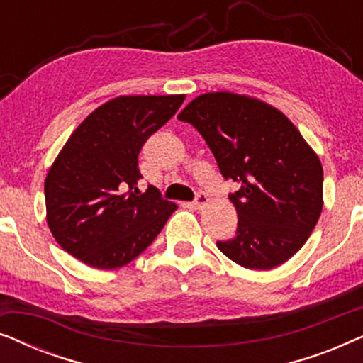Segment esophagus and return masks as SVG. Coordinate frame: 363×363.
<instances>
[{
    "label": "esophagus",
    "instance_id": "1",
    "mask_svg": "<svg viewBox=\"0 0 363 363\" xmlns=\"http://www.w3.org/2000/svg\"><path fill=\"white\" fill-rule=\"evenodd\" d=\"M208 200H210V198H208L206 193H201V191H200V193H198V195H196L195 201L191 203V205H193V208H195V210H201V208L205 206L206 203H208Z\"/></svg>",
    "mask_w": 363,
    "mask_h": 363
}]
</instances>
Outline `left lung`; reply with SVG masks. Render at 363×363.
Instances as JSON below:
<instances>
[{"label": "left lung", "instance_id": "1", "mask_svg": "<svg viewBox=\"0 0 363 363\" xmlns=\"http://www.w3.org/2000/svg\"><path fill=\"white\" fill-rule=\"evenodd\" d=\"M210 147L221 175L240 183L230 200L236 236L218 250L246 269H272L309 240L322 213L324 172L294 123L259 99L201 94L178 113Z\"/></svg>", "mask_w": 363, "mask_h": 363}]
</instances>
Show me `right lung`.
<instances>
[{"label":"right lung","mask_w":363,"mask_h":363,"mask_svg":"<svg viewBox=\"0 0 363 363\" xmlns=\"http://www.w3.org/2000/svg\"><path fill=\"white\" fill-rule=\"evenodd\" d=\"M185 96H121L84 118L44 182L46 220L69 255L96 269L128 264L152 245L177 205L138 190V153Z\"/></svg>","instance_id":"1"}]
</instances>
